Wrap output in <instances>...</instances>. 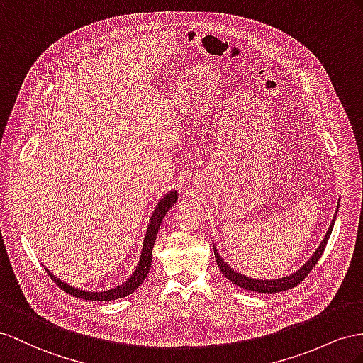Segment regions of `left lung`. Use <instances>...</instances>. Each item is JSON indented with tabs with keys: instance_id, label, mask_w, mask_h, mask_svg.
<instances>
[{
	"instance_id": "obj_1",
	"label": "left lung",
	"mask_w": 363,
	"mask_h": 363,
	"mask_svg": "<svg viewBox=\"0 0 363 363\" xmlns=\"http://www.w3.org/2000/svg\"><path fill=\"white\" fill-rule=\"evenodd\" d=\"M337 208H339V206H337ZM336 215H337V211H336ZM336 215H334L331 224L328 227V231H327V233H325L323 240L319 244V247L315 248V252L313 253V256L301 268H297V270L294 273H291V274H288L285 277H277V279L248 277V276H245L242 273L236 272L235 268H231L228 265V262H225L224 259H222L218 247L213 244V250H215V257H216V262H218L219 270L222 272V274H224L228 279L231 284H235V285L244 288V290H248V291H255V293H279V291L291 290V288H294L296 285H299L303 281V279L308 276V273L313 270V267L318 264V261L320 259L323 250H325V245H327V240H328L331 231H333L334 220H336Z\"/></svg>"
}]
</instances>
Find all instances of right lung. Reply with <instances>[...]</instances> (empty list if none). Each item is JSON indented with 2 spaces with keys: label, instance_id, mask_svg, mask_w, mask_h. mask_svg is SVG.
<instances>
[{
  "label": "right lung",
  "instance_id": "right-lung-1",
  "mask_svg": "<svg viewBox=\"0 0 363 363\" xmlns=\"http://www.w3.org/2000/svg\"><path fill=\"white\" fill-rule=\"evenodd\" d=\"M176 199H178V193H176V190H170L169 193H165L164 196H161L160 201H157L152 216H150V219H148L144 242H143V248H141V255H139V261L135 267L133 273L130 274L123 284H119L113 288H110V290H104V291H93V290L89 291V290H82V288H78V286H72L67 282L61 281V279L55 276L48 267H44L45 272H48L53 281L57 282V285L61 288V290H64L66 293L75 296V297H79V299L115 301V299H121V297H127L128 294H132L133 291L138 290V286L145 281L148 272H150L152 252H153L157 230H160V225H161L164 216L167 215V211H169L174 206Z\"/></svg>",
  "mask_w": 363,
  "mask_h": 363
}]
</instances>
